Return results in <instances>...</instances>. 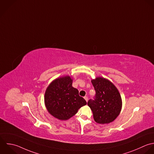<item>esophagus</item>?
Instances as JSON below:
<instances>
[{"label":"esophagus","instance_id":"obj_1","mask_svg":"<svg viewBox=\"0 0 154 154\" xmlns=\"http://www.w3.org/2000/svg\"><path fill=\"white\" fill-rule=\"evenodd\" d=\"M84 98H85V100H86V102H88V97L87 96H86V97H84Z\"/></svg>","mask_w":154,"mask_h":154}]
</instances>
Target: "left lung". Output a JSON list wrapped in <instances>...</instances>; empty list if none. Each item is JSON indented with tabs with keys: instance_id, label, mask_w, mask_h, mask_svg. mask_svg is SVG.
Returning <instances> with one entry per match:
<instances>
[{
	"instance_id": "8db88e82",
	"label": "left lung",
	"mask_w": 154,
	"mask_h": 154,
	"mask_svg": "<svg viewBox=\"0 0 154 154\" xmlns=\"http://www.w3.org/2000/svg\"><path fill=\"white\" fill-rule=\"evenodd\" d=\"M91 82L96 95L95 100H89L88 105L92 111L96 122L109 124L121 113L122 102L120 93L114 84L105 78L96 77Z\"/></svg>"
}]
</instances>
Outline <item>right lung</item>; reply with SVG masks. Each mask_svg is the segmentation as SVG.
<instances>
[{
  "mask_svg": "<svg viewBox=\"0 0 154 154\" xmlns=\"http://www.w3.org/2000/svg\"><path fill=\"white\" fill-rule=\"evenodd\" d=\"M72 85L71 77L65 75L52 81L46 89L45 106L48 112L57 119L66 121L70 119L80 108L87 104Z\"/></svg>",
  "mask_w": 154,
  "mask_h": 154,
  "instance_id": "1",
  "label": "right lung"
}]
</instances>
